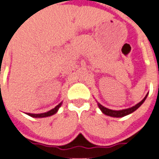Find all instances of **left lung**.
I'll return each instance as SVG.
<instances>
[{"label":"left lung","mask_w":159,"mask_h":159,"mask_svg":"<svg viewBox=\"0 0 159 159\" xmlns=\"http://www.w3.org/2000/svg\"><path fill=\"white\" fill-rule=\"evenodd\" d=\"M147 97H148V94L146 95L145 97H144L140 102H139L138 104H136L135 106H132L130 108L125 109V110H120V111H113V110H111V109L106 108V107L102 106V105L100 104V103H98V102H97V104H98L100 110L102 111V113H104L106 116H111V117H123V116L129 115V114L133 113L134 111H135L141 105L143 104V102H144L146 100V98H147Z\"/></svg>","instance_id":"left-lung-1"}]
</instances>
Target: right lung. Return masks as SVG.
<instances>
[{
    "instance_id": "1",
    "label": "right lung",
    "mask_w": 159,
    "mask_h": 159,
    "mask_svg": "<svg viewBox=\"0 0 159 159\" xmlns=\"http://www.w3.org/2000/svg\"><path fill=\"white\" fill-rule=\"evenodd\" d=\"M62 105V102L59 103L57 106H55L54 108L50 110L48 112H45V113H41V114H31V113H26L28 116H31V117H34V118H43V117H48V116H51L54 115V114L57 113V111H58V109Z\"/></svg>"
}]
</instances>
